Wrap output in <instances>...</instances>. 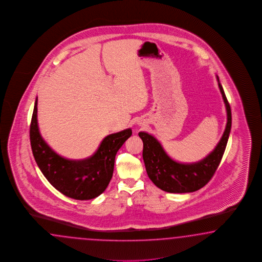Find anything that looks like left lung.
Returning <instances> with one entry per match:
<instances>
[{
  "label": "left lung",
  "instance_id": "1",
  "mask_svg": "<svg viewBox=\"0 0 262 262\" xmlns=\"http://www.w3.org/2000/svg\"><path fill=\"white\" fill-rule=\"evenodd\" d=\"M219 81L227 112V123L222 139L215 149L202 161L194 163H181L172 160L154 136L140 132L143 142L142 158L148 177L157 187L168 193H190L205 186L219 167L227 145L232 126V113L224 90Z\"/></svg>",
  "mask_w": 262,
  "mask_h": 262
}]
</instances>
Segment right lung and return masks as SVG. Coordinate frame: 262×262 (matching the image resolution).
Segmentation results:
<instances>
[{
	"instance_id": "right-lung-1",
	"label": "right lung",
	"mask_w": 262,
	"mask_h": 262,
	"mask_svg": "<svg viewBox=\"0 0 262 262\" xmlns=\"http://www.w3.org/2000/svg\"><path fill=\"white\" fill-rule=\"evenodd\" d=\"M36 99L30 124V143L34 159L50 184L68 198L88 201L99 196L109 184L114 171L115 157L128 138L130 128L105 137L91 157L81 161L62 158L41 138L37 121Z\"/></svg>"
}]
</instances>
